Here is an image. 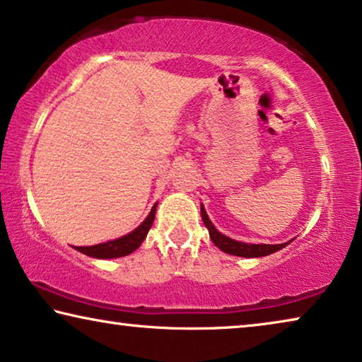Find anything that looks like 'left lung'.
Masks as SVG:
<instances>
[{"mask_svg":"<svg viewBox=\"0 0 362 362\" xmlns=\"http://www.w3.org/2000/svg\"><path fill=\"white\" fill-rule=\"evenodd\" d=\"M202 219L204 226H206L209 230V237H211L213 244L216 247H219L221 250L229 253V255H237V257H247V258H253V257H265L269 255V253L281 250L283 247H286L289 242L286 244H276V245H268V244H245V242H237L234 239H229L219 233L218 229L214 228L211 221H209L206 211H204L203 204H202Z\"/></svg>","mask_w":362,"mask_h":362,"instance_id":"left-lung-1","label":"left lung"}]
</instances>
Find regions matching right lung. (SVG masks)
<instances>
[{
    "instance_id": "right-lung-1",
    "label": "right lung",
    "mask_w": 362,
    "mask_h": 362,
    "mask_svg": "<svg viewBox=\"0 0 362 362\" xmlns=\"http://www.w3.org/2000/svg\"><path fill=\"white\" fill-rule=\"evenodd\" d=\"M156 206H158V204H154L153 209H151V213L148 214V218L144 219L143 223L133 230V233L123 235L120 239L105 242V244L90 245V247H74V249L81 253H84V255L94 257V258H118V257L129 255V253L134 252L139 245H141L144 237L148 235L151 226H153V221L156 218Z\"/></svg>"
}]
</instances>
